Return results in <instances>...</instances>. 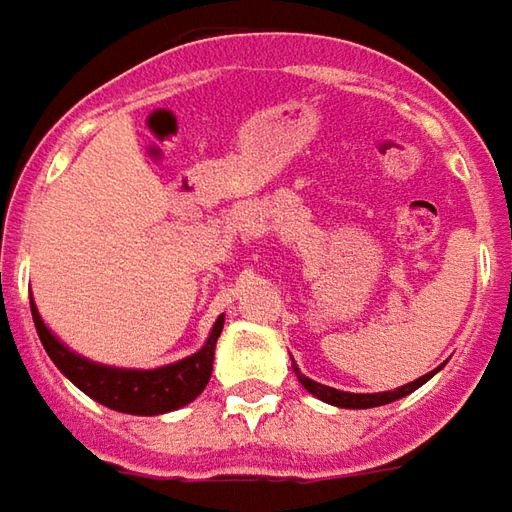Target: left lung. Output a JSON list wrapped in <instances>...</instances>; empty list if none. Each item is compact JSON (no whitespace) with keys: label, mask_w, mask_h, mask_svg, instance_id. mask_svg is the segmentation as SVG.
Segmentation results:
<instances>
[{"label":"left lung","mask_w":512,"mask_h":512,"mask_svg":"<svg viewBox=\"0 0 512 512\" xmlns=\"http://www.w3.org/2000/svg\"><path fill=\"white\" fill-rule=\"evenodd\" d=\"M442 366H437L434 372H428V375L417 377V380H411L406 386H400V389H394V392H375V394H355V392H341V389H332V386H324V383H318V380H310L307 375H301L296 366V360H293V372H296L298 383L307 389L310 394H315L318 400H324L329 406H338V408H375V406H386V403H394V400H400V397H406V394L417 392L423 383H428L431 377L440 372Z\"/></svg>","instance_id":"1"}]
</instances>
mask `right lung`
<instances>
[{"mask_svg": "<svg viewBox=\"0 0 512 512\" xmlns=\"http://www.w3.org/2000/svg\"><path fill=\"white\" fill-rule=\"evenodd\" d=\"M30 312H33V324L39 332L41 346L56 363L61 375L72 380L95 403L112 408V411H123V414H140V417L166 414V411L188 406L191 400L200 397L202 389L211 380L216 338L222 335V324H225V315H219L202 349L177 363L157 366V369H120V366L95 363V360L72 352L67 344H61L53 335V329L44 324L33 301H30Z\"/></svg>", "mask_w": 512, "mask_h": 512, "instance_id": "add662e5", "label": "right lung"}]
</instances>
